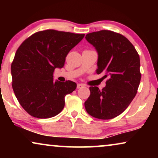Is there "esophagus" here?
I'll list each match as a JSON object with an SVG mask.
<instances>
[{"label":"esophagus","mask_w":158,"mask_h":158,"mask_svg":"<svg viewBox=\"0 0 158 158\" xmlns=\"http://www.w3.org/2000/svg\"><path fill=\"white\" fill-rule=\"evenodd\" d=\"M84 86H85V85H84L83 83H77V89H79V88H83V87H84Z\"/></svg>","instance_id":"obj_1"}]
</instances>
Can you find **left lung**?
I'll return each mask as SVG.
<instances>
[{
  "label": "left lung",
  "mask_w": 158,
  "mask_h": 158,
  "mask_svg": "<svg viewBox=\"0 0 158 158\" xmlns=\"http://www.w3.org/2000/svg\"><path fill=\"white\" fill-rule=\"evenodd\" d=\"M85 39L98 52L96 73L109 77L101 90L90 87L85 110L96 118L111 119L124 112L137 94L141 80L139 56L124 36L112 31L92 32Z\"/></svg>",
  "instance_id": "obj_1"
}]
</instances>
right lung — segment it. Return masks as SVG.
<instances>
[{
  "label": "right lung",
  "mask_w": 158,
  "mask_h": 158,
  "mask_svg": "<svg viewBox=\"0 0 158 158\" xmlns=\"http://www.w3.org/2000/svg\"><path fill=\"white\" fill-rule=\"evenodd\" d=\"M85 34L48 29L34 33L17 49L11 64L12 88L23 109L39 118L53 117L64 106V97L77 84L53 81L69 52Z\"/></svg>",
  "instance_id": "obj_1"
}]
</instances>
